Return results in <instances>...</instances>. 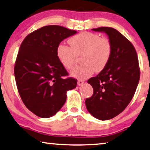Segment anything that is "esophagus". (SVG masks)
I'll return each instance as SVG.
<instances>
[{
  "instance_id": "obj_1",
  "label": "esophagus",
  "mask_w": 150,
  "mask_h": 150,
  "mask_svg": "<svg viewBox=\"0 0 150 150\" xmlns=\"http://www.w3.org/2000/svg\"><path fill=\"white\" fill-rule=\"evenodd\" d=\"M83 84H84L83 80H79V81H78V85L79 86H82Z\"/></svg>"
}]
</instances>
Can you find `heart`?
I'll return each instance as SVG.
<instances>
[{
	"label": "heart",
	"mask_w": 150,
	"mask_h": 150,
	"mask_svg": "<svg viewBox=\"0 0 150 150\" xmlns=\"http://www.w3.org/2000/svg\"><path fill=\"white\" fill-rule=\"evenodd\" d=\"M70 47L60 44L56 53L61 64L70 69L76 64L78 57H81L82 64L71 71V75L77 79H87L95 71L103 70L109 62L112 46L109 40L91 32H82L71 37L68 41Z\"/></svg>",
	"instance_id": "b5f03b06"
}]
</instances>
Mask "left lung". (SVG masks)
<instances>
[{"label":"left lung","mask_w":150,"mask_h":150,"mask_svg":"<svg viewBox=\"0 0 150 150\" xmlns=\"http://www.w3.org/2000/svg\"><path fill=\"white\" fill-rule=\"evenodd\" d=\"M92 30L107 35L112 53L105 68L87 81L93 93L85 104L94 117L108 120L120 114L132 99L140 79L139 60L132 43L118 30L110 27Z\"/></svg>","instance_id":"1"}]
</instances>
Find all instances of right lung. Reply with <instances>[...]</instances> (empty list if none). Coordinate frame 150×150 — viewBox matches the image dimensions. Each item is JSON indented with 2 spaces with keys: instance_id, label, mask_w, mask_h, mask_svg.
Segmentation results:
<instances>
[{
  "instance_id": "add662e5",
  "label": "right lung",
  "mask_w": 150,
  "mask_h": 150,
  "mask_svg": "<svg viewBox=\"0 0 150 150\" xmlns=\"http://www.w3.org/2000/svg\"><path fill=\"white\" fill-rule=\"evenodd\" d=\"M58 25L43 26L28 34L20 45L14 74L21 99L35 115L48 118L62 108L67 91L76 88L77 81L57 57V48L65 38L76 33Z\"/></svg>"
}]
</instances>
